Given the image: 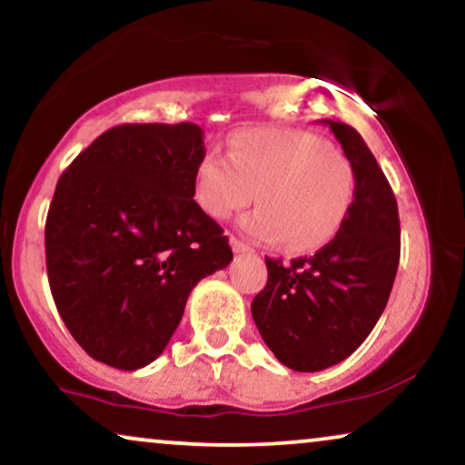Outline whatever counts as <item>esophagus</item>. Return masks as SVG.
<instances>
[{"mask_svg": "<svg viewBox=\"0 0 465 465\" xmlns=\"http://www.w3.org/2000/svg\"><path fill=\"white\" fill-rule=\"evenodd\" d=\"M231 247H232V252H237V253H243V252H252L250 250V245H245L243 241L241 239H237V237H231Z\"/></svg>", "mask_w": 465, "mask_h": 465, "instance_id": "34e87169", "label": "esophagus"}]
</instances>
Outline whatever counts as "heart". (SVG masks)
Returning <instances> with one entry per match:
<instances>
[{"label":"heart","mask_w":465,"mask_h":465,"mask_svg":"<svg viewBox=\"0 0 465 465\" xmlns=\"http://www.w3.org/2000/svg\"><path fill=\"white\" fill-rule=\"evenodd\" d=\"M355 169L330 142L298 129H250L231 139L228 156L207 150L194 171V199L213 220H228L252 201L243 218L252 237L290 252L330 243L355 201Z\"/></svg>","instance_id":"obj_1"}]
</instances>
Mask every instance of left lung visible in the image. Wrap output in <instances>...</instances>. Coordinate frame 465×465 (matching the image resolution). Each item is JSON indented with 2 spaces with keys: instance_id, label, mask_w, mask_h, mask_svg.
Returning <instances> with one entry per match:
<instances>
[{
  "instance_id": "left-lung-1",
  "label": "left lung",
  "mask_w": 465,
  "mask_h": 465,
  "mask_svg": "<svg viewBox=\"0 0 465 465\" xmlns=\"http://www.w3.org/2000/svg\"><path fill=\"white\" fill-rule=\"evenodd\" d=\"M355 169V201L339 234L283 264L264 258L269 279L252 317L275 358L292 371L317 372L349 358L383 313L400 262L393 190L353 126L323 120Z\"/></svg>"
}]
</instances>
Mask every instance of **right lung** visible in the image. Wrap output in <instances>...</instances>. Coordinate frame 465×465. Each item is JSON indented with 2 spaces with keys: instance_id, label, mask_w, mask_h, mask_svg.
Wrapping results in <instances>:
<instances>
[{
  "instance_id": "add662e5",
  "label": "right lung",
  "mask_w": 465,
  "mask_h": 465,
  "mask_svg": "<svg viewBox=\"0 0 465 465\" xmlns=\"http://www.w3.org/2000/svg\"><path fill=\"white\" fill-rule=\"evenodd\" d=\"M203 129L120 124L63 171L46 218L56 311L93 360L120 371L154 361L190 292L231 264L228 237L194 201Z\"/></svg>"
}]
</instances>
